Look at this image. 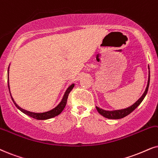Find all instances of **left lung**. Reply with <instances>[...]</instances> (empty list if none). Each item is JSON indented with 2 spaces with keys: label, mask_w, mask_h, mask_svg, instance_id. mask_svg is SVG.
Listing matches in <instances>:
<instances>
[{
  "label": "left lung",
  "mask_w": 158,
  "mask_h": 158,
  "mask_svg": "<svg viewBox=\"0 0 158 158\" xmlns=\"http://www.w3.org/2000/svg\"><path fill=\"white\" fill-rule=\"evenodd\" d=\"M149 80H150V72L149 71V78H148V82H147V87H146V89L144 93L142 95L140 98H139L135 103H133L132 106H129L128 108H126V109H119V110H114V111H106L103 110L102 109H100V108L96 106L97 111H98L100 114H101L103 117H106V118L108 119H121L123 118V117H126L128 114H130L132 111L135 110L136 108L140 105V103L142 102V101L146 95H147V91H148L149 89Z\"/></svg>",
  "instance_id": "obj_1"
}]
</instances>
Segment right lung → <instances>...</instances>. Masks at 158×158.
I'll list each match as a JSON object with an SVG mask.
<instances>
[{
    "instance_id": "obj_1",
    "label": "right lung",
    "mask_w": 158,
    "mask_h": 158,
    "mask_svg": "<svg viewBox=\"0 0 158 158\" xmlns=\"http://www.w3.org/2000/svg\"><path fill=\"white\" fill-rule=\"evenodd\" d=\"M8 87H9V93H10V88H9V70H8ZM74 87V84H72L71 86H69L68 87V89L65 91V93L63 95V99L60 101V103H59L58 105L55 108H54L53 109H52L50 111H46V112H43V113H35V112H31V111H28L27 110H25V109H22L21 107H19L18 106L15 101H14L12 96H11V93H10V95H11V98L12 99L14 103H15L16 106L18 109H19L22 112H23L25 114L30 116V117H33V118L36 119H40V120H43V119H50L52 118V117H55L56 116H57L58 114H60L62 111H63V109L66 105L67 103V99L68 97H69V94L70 93V92L72 90V89Z\"/></svg>"
}]
</instances>
